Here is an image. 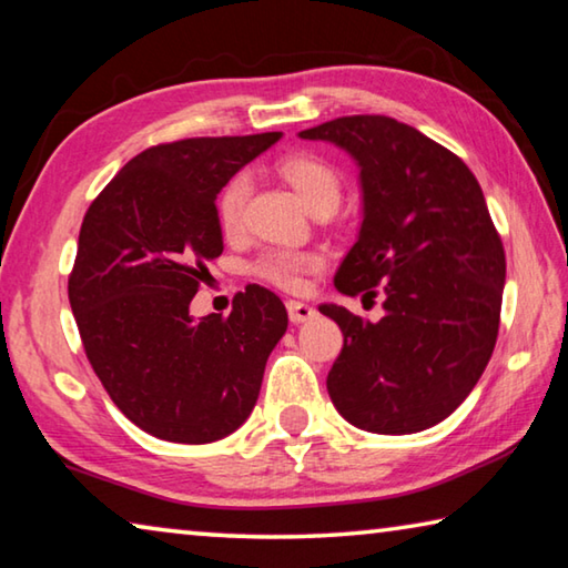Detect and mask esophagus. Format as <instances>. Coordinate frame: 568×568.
<instances>
[{
	"label": "esophagus",
	"instance_id": "obj_1",
	"mask_svg": "<svg viewBox=\"0 0 568 568\" xmlns=\"http://www.w3.org/2000/svg\"><path fill=\"white\" fill-rule=\"evenodd\" d=\"M285 308H287V318H291V323H305L316 316V308L308 303H301V301H287Z\"/></svg>",
	"mask_w": 568,
	"mask_h": 568
}]
</instances>
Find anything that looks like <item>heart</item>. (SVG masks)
Listing matches in <instances>:
<instances>
[{
	"mask_svg": "<svg viewBox=\"0 0 568 568\" xmlns=\"http://www.w3.org/2000/svg\"><path fill=\"white\" fill-rule=\"evenodd\" d=\"M277 171L287 184L295 189L311 212L336 210L341 202V176L331 161L308 151H298L281 159ZM250 196V176L240 171L222 186L217 196V222L224 235H237L245 220V206ZM323 257L311 250H270L255 263V273L263 281L273 283L283 291H298L303 277L318 270Z\"/></svg>",
	"mask_w": 568,
	"mask_h": 568,
	"instance_id": "1",
	"label": "heart"
}]
</instances>
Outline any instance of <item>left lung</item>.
<instances>
[{
    "label": "left lung",
    "mask_w": 568,
    "mask_h": 568,
    "mask_svg": "<svg viewBox=\"0 0 568 568\" xmlns=\"http://www.w3.org/2000/svg\"><path fill=\"white\" fill-rule=\"evenodd\" d=\"M298 136L336 143L362 169L364 222L333 285L384 295L376 323L318 305L344 333L326 379L333 407L376 435L435 427L478 384L500 326L506 252L478 179L389 115H344Z\"/></svg>",
    "instance_id": "1"
}]
</instances>
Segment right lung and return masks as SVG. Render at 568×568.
I'll list each match as a JSON object with an SVG mask.
<instances>
[{
    "label": "right lung",
    "instance_id": "1",
    "mask_svg": "<svg viewBox=\"0 0 568 568\" xmlns=\"http://www.w3.org/2000/svg\"><path fill=\"white\" fill-rule=\"evenodd\" d=\"M281 133L184 139L141 151L88 206L68 281L90 366L133 425L169 443L227 437L255 407L287 313L247 285L222 318L189 303L222 255L217 194Z\"/></svg>",
    "mask_w": 568,
    "mask_h": 568
}]
</instances>
